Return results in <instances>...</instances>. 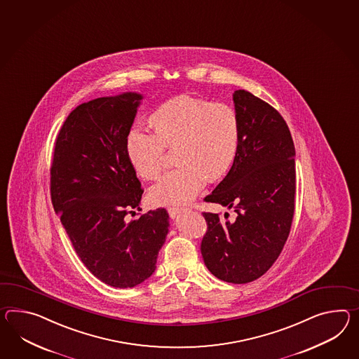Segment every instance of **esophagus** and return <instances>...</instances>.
<instances>
[{
	"label": "esophagus",
	"mask_w": 359,
	"mask_h": 359,
	"mask_svg": "<svg viewBox=\"0 0 359 359\" xmlns=\"http://www.w3.org/2000/svg\"><path fill=\"white\" fill-rule=\"evenodd\" d=\"M188 210H189V209H185V208H170V209H168V214H170L171 218L175 219L177 218L180 214L187 212Z\"/></svg>",
	"instance_id": "1"
}]
</instances>
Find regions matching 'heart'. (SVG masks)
Listing matches in <instances>:
<instances>
[{
  "label": "heart",
  "instance_id": "obj_1",
  "mask_svg": "<svg viewBox=\"0 0 359 359\" xmlns=\"http://www.w3.org/2000/svg\"><path fill=\"white\" fill-rule=\"evenodd\" d=\"M154 133L133 124L124 150L133 170L144 179H157L163 168V147L175 149L179 166L149 191L156 205L192 201L209 180L226 175L235 163L241 127L236 111L226 104L179 96L158 106L150 116Z\"/></svg>",
  "mask_w": 359,
  "mask_h": 359
}]
</instances>
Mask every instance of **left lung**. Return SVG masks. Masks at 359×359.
Returning <instances> with one entry per match:
<instances>
[{
    "instance_id": "obj_1",
    "label": "left lung",
    "mask_w": 359,
    "mask_h": 359,
    "mask_svg": "<svg viewBox=\"0 0 359 359\" xmlns=\"http://www.w3.org/2000/svg\"><path fill=\"white\" fill-rule=\"evenodd\" d=\"M241 127L235 163L205 201L235 209L236 219L203 212L201 254L218 279L245 284L271 267L288 238L294 214L296 150L288 126L267 102L238 89Z\"/></svg>"
}]
</instances>
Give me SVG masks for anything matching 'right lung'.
Instances as JSON below:
<instances>
[{
    "instance_id": "obj_1",
    "label": "right lung",
    "mask_w": 359,
    "mask_h": 359,
    "mask_svg": "<svg viewBox=\"0 0 359 359\" xmlns=\"http://www.w3.org/2000/svg\"><path fill=\"white\" fill-rule=\"evenodd\" d=\"M144 97H100L71 111L58 133L50 192L54 210L81 262L97 279L132 288L156 271L168 233L166 209L127 220L137 209L141 183L124 150Z\"/></svg>"
}]
</instances>
